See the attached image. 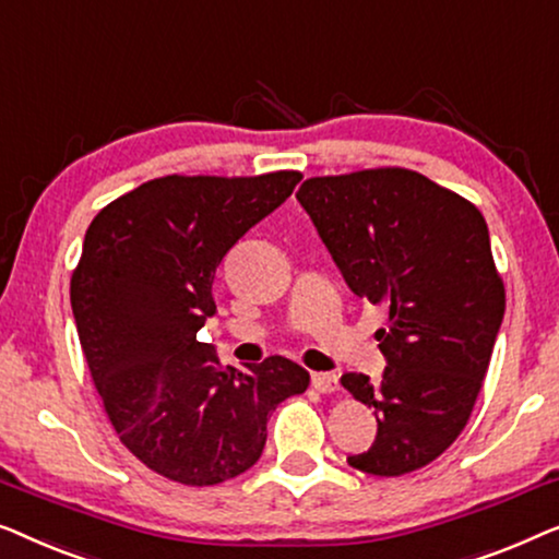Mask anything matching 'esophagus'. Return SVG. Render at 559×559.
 Instances as JSON below:
<instances>
[{
    "label": "esophagus",
    "instance_id": "esophagus-1",
    "mask_svg": "<svg viewBox=\"0 0 559 559\" xmlns=\"http://www.w3.org/2000/svg\"><path fill=\"white\" fill-rule=\"evenodd\" d=\"M311 384L319 392H336L340 390V377H336L334 372H313Z\"/></svg>",
    "mask_w": 559,
    "mask_h": 559
}]
</instances>
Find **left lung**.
Masks as SVG:
<instances>
[{"instance_id": "8db88e82", "label": "left lung", "mask_w": 559, "mask_h": 559, "mask_svg": "<svg viewBox=\"0 0 559 559\" xmlns=\"http://www.w3.org/2000/svg\"><path fill=\"white\" fill-rule=\"evenodd\" d=\"M296 200L347 286L390 309L377 332L382 380L342 377L377 418L374 443L349 466L372 476L428 466L466 428L504 319L486 219L411 169L313 177Z\"/></svg>"}]
</instances>
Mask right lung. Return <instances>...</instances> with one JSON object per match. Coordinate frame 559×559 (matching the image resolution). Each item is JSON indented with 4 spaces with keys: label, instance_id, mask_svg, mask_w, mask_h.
<instances>
[{
    "label": "right lung",
    "instance_id": "add662e5",
    "mask_svg": "<svg viewBox=\"0 0 559 559\" xmlns=\"http://www.w3.org/2000/svg\"><path fill=\"white\" fill-rule=\"evenodd\" d=\"M298 182V171L152 179L85 233L70 281L85 361L121 443L169 481L240 476L261 459L271 413L309 388L286 357L225 367L198 342L217 311V265Z\"/></svg>",
    "mask_w": 559,
    "mask_h": 559
}]
</instances>
